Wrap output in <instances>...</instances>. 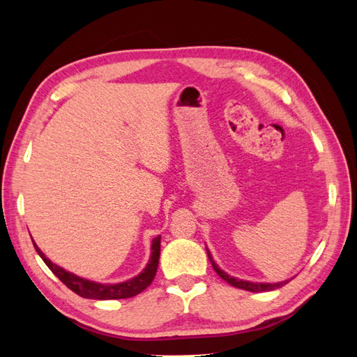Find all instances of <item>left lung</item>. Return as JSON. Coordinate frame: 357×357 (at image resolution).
Returning <instances> with one entry per match:
<instances>
[{
    "instance_id": "left-lung-1",
    "label": "left lung",
    "mask_w": 357,
    "mask_h": 357,
    "mask_svg": "<svg viewBox=\"0 0 357 357\" xmlns=\"http://www.w3.org/2000/svg\"><path fill=\"white\" fill-rule=\"evenodd\" d=\"M207 255H208L210 262H211V265L214 268V271L218 273L220 275V278H223L226 283H229L234 287H238V289L248 290V291H256V294H257V291H269V290L278 289V287L284 286L286 283H289V280H286V282H282V283H253V282H245V280H238V278L228 275L225 271H222V269L218 265H215V262L213 261V257H211V253H210L208 248H207Z\"/></svg>"
}]
</instances>
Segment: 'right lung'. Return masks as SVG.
I'll return each mask as SVG.
<instances>
[{"instance_id": "add662e5", "label": "right lung", "mask_w": 357, "mask_h": 357, "mask_svg": "<svg viewBox=\"0 0 357 357\" xmlns=\"http://www.w3.org/2000/svg\"><path fill=\"white\" fill-rule=\"evenodd\" d=\"M34 247H36L37 253L40 255V257L49 266L50 271L55 274L68 289H71L74 294H77L79 296L88 298V299H100V301L125 299V298H132L138 294H142V291L144 289H147L150 286V283L153 282V278L158 271L159 255H160V235L156 236L152 243V256H150V261H149L147 266L143 269V273H139L137 277L128 280V282L117 283V284H101V283L89 282V280H84L82 277L74 275V274L66 271L63 268L52 264L45 256V253H43L37 247L36 243H34Z\"/></svg>"}]
</instances>
